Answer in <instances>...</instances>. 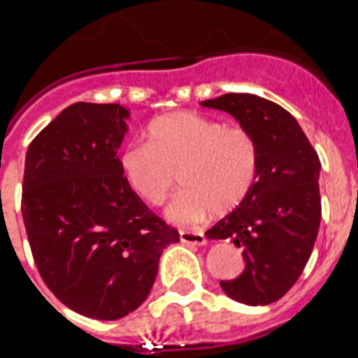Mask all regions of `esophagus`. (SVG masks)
Instances as JSON below:
<instances>
[{
  "label": "esophagus",
  "mask_w": 358,
  "mask_h": 358,
  "mask_svg": "<svg viewBox=\"0 0 358 358\" xmlns=\"http://www.w3.org/2000/svg\"><path fill=\"white\" fill-rule=\"evenodd\" d=\"M179 238H181L182 243H192V245H202L206 243V236L199 233V231H179Z\"/></svg>",
  "instance_id": "34e87169"
}]
</instances>
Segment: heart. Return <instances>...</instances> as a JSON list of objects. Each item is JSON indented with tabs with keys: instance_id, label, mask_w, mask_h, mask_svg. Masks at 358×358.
I'll use <instances>...</instances> for the list:
<instances>
[{
	"instance_id": "b5f03b06",
	"label": "heart",
	"mask_w": 358,
	"mask_h": 358,
	"mask_svg": "<svg viewBox=\"0 0 358 358\" xmlns=\"http://www.w3.org/2000/svg\"><path fill=\"white\" fill-rule=\"evenodd\" d=\"M147 138L148 143L123 148L120 166L136 195L150 206L169 199L179 173L182 189L169 208V218L177 224L236 210L260 176V143L243 125L179 110L154 120Z\"/></svg>"
}]
</instances>
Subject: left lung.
Returning <instances> with one entry per match:
<instances>
[{"instance_id": "obj_1", "label": "left lung", "mask_w": 358, "mask_h": 358, "mask_svg": "<svg viewBox=\"0 0 358 358\" xmlns=\"http://www.w3.org/2000/svg\"><path fill=\"white\" fill-rule=\"evenodd\" d=\"M201 103L235 116L260 143L255 188L206 236L242 248V274L220 281L224 292L245 305H271L292 289L314 249L321 222V161L296 118L271 100L227 93Z\"/></svg>"}]
</instances>
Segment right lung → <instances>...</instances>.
Instances as JSON below:
<instances>
[{
  "mask_svg": "<svg viewBox=\"0 0 358 358\" xmlns=\"http://www.w3.org/2000/svg\"><path fill=\"white\" fill-rule=\"evenodd\" d=\"M127 118L120 103H73L24 159L21 211L37 271L59 301L102 321L147 299L161 252L179 242L123 176Z\"/></svg>",
  "mask_w": 358,
  "mask_h": 358,
  "instance_id": "right-lung-1",
  "label": "right lung"
}]
</instances>
